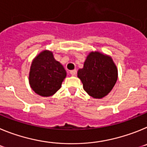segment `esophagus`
Wrapping results in <instances>:
<instances>
[{
    "label": "esophagus",
    "mask_w": 147,
    "mask_h": 147,
    "mask_svg": "<svg viewBox=\"0 0 147 147\" xmlns=\"http://www.w3.org/2000/svg\"><path fill=\"white\" fill-rule=\"evenodd\" d=\"M70 74H71L72 76H76V74H77V71H76V70H72V71H70Z\"/></svg>",
    "instance_id": "1"
}]
</instances>
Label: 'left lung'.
Returning <instances> with one entry per match:
<instances>
[{"mask_svg": "<svg viewBox=\"0 0 147 147\" xmlns=\"http://www.w3.org/2000/svg\"><path fill=\"white\" fill-rule=\"evenodd\" d=\"M88 95L95 98L106 96L118 79L117 67L110 56L92 51L87 57L82 68L77 73Z\"/></svg>", "mask_w": 147, "mask_h": 147, "instance_id": "1", "label": "left lung"}]
</instances>
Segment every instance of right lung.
I'll list each match as a JSON object with an SVG mask.
<instances>
[{
  "mask_svg": "<svg viewBox=\"0 0 147 147\" xmlns=\"http://www.w3.org/2000/svg\"><path fill=\"white\" fill-rule=\"evenodd\" d=\"M66 77V71L53 53L45 50L33 59L30 67V86L41 96H51L61 88Z\"/></svg>",
  "mask_w": 147,
  "mask_h": 147,
  "instance_id": "add662e5",
  "label": "right lung"
}]
</instances>
